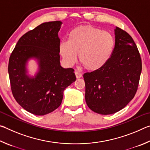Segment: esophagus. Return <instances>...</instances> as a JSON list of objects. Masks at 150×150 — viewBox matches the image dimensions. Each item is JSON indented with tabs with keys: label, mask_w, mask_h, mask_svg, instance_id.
Instances as JSON below:
<instances>
[{
	"label": "esophagus",
	"mask_w": 150,
	"mask_h": 150,
	"mask_svg": "<svg viewBox=\"0 0 150 150\" xmlns=\"http://www.w3.org/2000/svg\"><path fill=\"white\" fill-rule=\"evenodd\" d=\"M75 76H76V78H77V79L81 78V77H82V74H81V73L78 72V71H75Z\"/></svg>",
	"instance_id": "34e87169"
}]
</instances>
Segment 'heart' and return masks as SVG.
Wrapping results in <instances>:
<instances>
[{
    "label": "heart",
    "instance_id": "heart-1",
    "mask_svg": "<svg viewBox=\"0 0 150 150\" xmlns=\"http://www.w3.org/2000/svg\"><path fill=\"white\" fill-rule=\"evenodd\" d=\"M113 35L92 26H81L69 32L68 41L59 45V53L67 66L75 64L79 58L90 71L103 68L110 59L115 48Z\"/></svg>",
    "mask_w": 150,
    "mask_h": 150
}]
</instances>
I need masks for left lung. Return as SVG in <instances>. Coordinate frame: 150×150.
Segmentation results:
<instances>
[{
	"label": "left lung",
	"mask_w": 150,
	"mask_h": 150,
	"mask_svg": "<svg viewBox=\"0 0 150 150\" xmlns=\"http://www.w3.org/2000/svg\"><path fill=\"white\" fill-rule=\"evenodd\" d=\"M115 45L108 63L99 70L85 73V101L91 110L112 115L124 108L138 89L142 60L128 33L115 29Z\"/></svg>",
	"instance_id": "obj_1"
}]
</instances>
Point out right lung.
Listing matches in <instances>:
<instances>
[{"label": "right lung", "mask_w": 150, "mask_h": 150, "mask_svg": "<svg viewBox=\"0 0 150 150\" xmlns=\"http://www.w3.org/2000/svg\"><path fill=\"white\" fill-rule=\"evenodd\" d=\"M61 21L45 22L20 38L9 59L8 71L12 94L17 103L33 115L42 116L61 105L63 91L76 80L74 69L60 64L58 32ZM37 62L29 74L30 60Z\"/></svg>", "instance_id": "add662e5"}]
</instances>
